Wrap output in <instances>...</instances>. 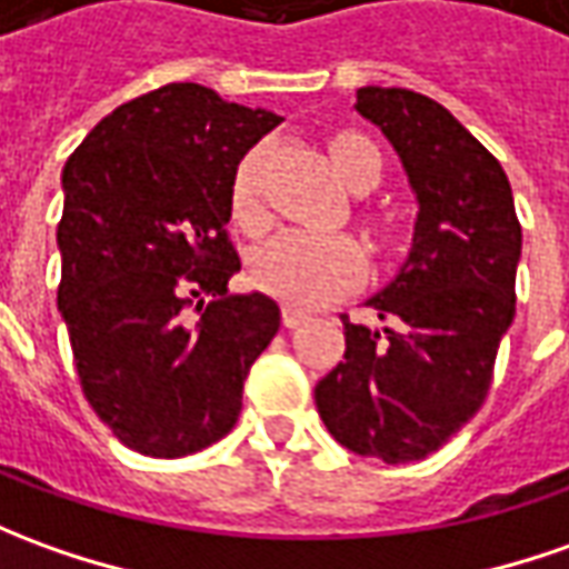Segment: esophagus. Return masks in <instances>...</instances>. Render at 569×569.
Here are the masks:
<instances>
[{
	"mask_svg": "<svg viewBox=\"0 0 569 569\" xmlns=\"http://www.w3.org/2000/svg\"><path fill=\"white\" fill-rule=\"evenodd\" d=\"M305 320H308V315H305L301 308L283 305V327H289V330H296V327H301Z\"/></svg>",
	"mask_w": 569,
	"mask_h": 569,
	"instance_id": "34e87169",
	"label": "esophagus"
}]
</instances>
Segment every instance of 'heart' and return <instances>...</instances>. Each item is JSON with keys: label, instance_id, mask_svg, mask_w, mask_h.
<instances>
[{"label": "heart", "instance_id": "1", "mask_svg": "<svg viewBox=\"0 0 569 569\" xmlns=\"http://www.w3.org/2000/svg\"><path fill=\"white\" fill-rule=\"evenodd\" d=\"M330 154L339 177L355 187L367 177H380V152L361 133H339L330 142ZM258 177H261V149H252L239 161L233 177V211L246 227L261 223L258 202ZM254 283L277 299L315 308L323 301L342 296L346 289L361 283L365 277V254L349 236H317L289 230L273 236L254 254Z\"/></svg>", "mask_w": 569, "mask_h": 569}]
</instances>
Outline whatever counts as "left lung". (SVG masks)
Segmentation results:
<instances>
[{"instance_id":"8db88e82","label":"left lung","mask_w":569,"mask_h":569,"mask_svg":"<svg viewBox=\"0 0 569 569\" xmlns=\"http://www.w3.org/2000/svg\"><path fill=\"white\" fill-rule=\"evenodd\" d=\"M355 111L392 142L417 196L411 252L346 323L342 361L315 386L339 446L386 463L423 461L477 415L513 320L520 220L498 158L448 108L411 90L361 87Z\"/></svg>"}]
</instances>
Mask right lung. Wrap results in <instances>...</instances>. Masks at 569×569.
Instances as JSON below:
<instances>
[{
    "instance_id": "obj_1",
    "label": "right lung",
    "mask_w": 569,
    "mask_h": 569,
    "mask_svg": "<svg viewBox=\"0 0 569 569\" xmlns=\"http://www.w3.org/2000/svg\"><path fill=\"white\" fill-rule=\"evenodd\" d=\"M280 121L168 83L114 108L64 164L58 311L83 396L139 455L183 458L223 439L280 330L264 292H227L236 168Z\"/></svg>"
}]
</instances>
